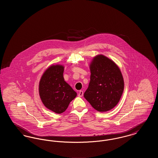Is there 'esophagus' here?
I'll return each mask as SVG.
<instances>
[{
	"instance_id": "1",
	"label": "esophagus",
	"mask_w": 158,
	"mask_h": 158,
	"mask_svg": "<svg viewBox=\"0 0 158 158\" xmlns=\"http://www.w3.org/2000/svg\"><path fill=\"white\" fill-rule=\"evenodd\" d=\"M83 90H80V91L79 92V94H78V96H79V97H83Z\"/></svg>"
}]
</instances>
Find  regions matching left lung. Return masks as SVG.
Here are the masks:
<instances>
[{
  "label": "left lung",
  "mask_w": 158,
  "mask_h": 158,
  "mask_svg": "<svg viewBox=\"0 0 158 158\" xmlns=\"http://www.w3.org/2000/svg\"><path fill=\"white\" fill-rule=\"evenodd\" d=\"M89 67L90 82L84 97L98 111H108L117 105L124 90L120 69L102 54L94 57Z\"/></svg>",
  "instance_id": "obj_1"
}]
</instances>
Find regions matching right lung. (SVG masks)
Instances as JSON below:
<instances>
[{"mask_svg":"<svg viewBox=\"0 0 158 158\" xmlns=\"http://www.w3.org/2000/svg\"><path fill=\"white\" fill-rule=\"evenodd\" d=\"M64 66L52 65L41 76L39 83V94L46 108L57 114L64 112L77 94L64 81Z\"/></svg>","mask_w":158,"mask_h":158,"instance_id":"add662e5","label":"right lung"}]
</instances>
